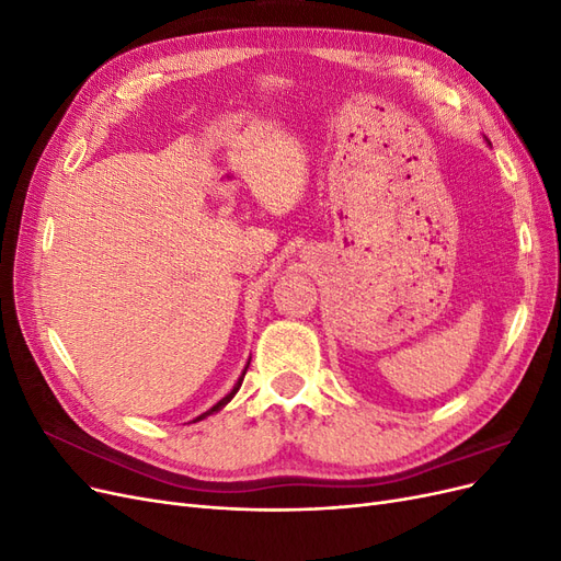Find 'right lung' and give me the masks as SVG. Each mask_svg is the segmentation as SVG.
<instances>
[{
  "instance_id": "1",
  "label": "right lung",
  "mask_w": 561,
  "mask_h": 561,
  "mask_svg": "<svg viewBox=\"0 0 561 561\" xmlns=\"http://www.w3.org/2000/svg\"><path fill=\"white\" fill-rule=\"evenodd\" d=\"M248 365H250V363H248ZM245 371H248V367H245V369H243V375H241V379H239V383H236V386H233V388H231V393H229V396H225V398H222V400H219V402H217V404H215V407H213V410H208V412H206V414H201V416H198V419H194V421H201V419H206V416H210V414H213V412H217V410H222V407H225V404H227V402H229V400H231V398H233V396H236V393H239V388H241V383H243V377H245Z\"/></svg>"
}]
</instances>
